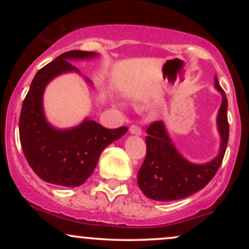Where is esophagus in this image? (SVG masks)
I'll use <instances>...</instances> for the list:
<instances>
[{"label":"esophagus","instance_id":"34e87169","mask_svg":"<svg viewBox=\"0 0 249 249\" xmlns=\"http://www.w3.org/2000/svg\"><path fill=\"white\" fill-rule=\"evenodd\" d=\"M130 132L132 134H137V136H141L142 134V127L139 125L133 124L130 126Z\"/></svg>","mask_w":249,"mask_h":249}]
</instances>
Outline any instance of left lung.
I'll return each instance as SVG.
<instances>
[{
	"label": "left lung",
	"mask_w": 249,
	"mask_h": 249,
	"mask_svg": "<svg viewBox=\"0 0 249 249\" xmlns=\"http://www.w3.org/2000/svg\"><path fill=\"white\" fill-rule=\"evenodd\" d=\"M215 88L221 92L222 103L218 113V127L221 136L220 152L215 159L204 165H194L182 158L168 138L161 122H153L146 128V156L138 171V185L147 198L171 201L186 198L202 190L224 160L230 137L227 119V98L214 78Z\"/></svg>",
	"instance_id": "left-lung-1"
}]
</instances>
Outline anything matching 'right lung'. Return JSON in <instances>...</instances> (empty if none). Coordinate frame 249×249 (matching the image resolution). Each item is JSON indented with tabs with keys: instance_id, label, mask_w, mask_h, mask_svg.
I'll return each instance as SVG.
<instances>
[{
	"instance_id": "obj_1",
	"label": "right lung",
	"mask_w": 249,
	"mask_h": 249,
	"mask_svg": "<svg viewBox=\"0 0 249 249\" xmlns=\"http://www.w3.org/2000/svg\"><path fill=\"white\" fill-rule=\"evenodd\" d=\"M90 51L71 50L37 71L22 104L19 141L30 167L44 181L59 186L82 185L95 170L102 151L126 133L127 127L108 130L85 119L71 130L51 127L43 115L45 85L57 75L78 71L69 61L95 57Z\"/></svg>"
}]
</instances>
